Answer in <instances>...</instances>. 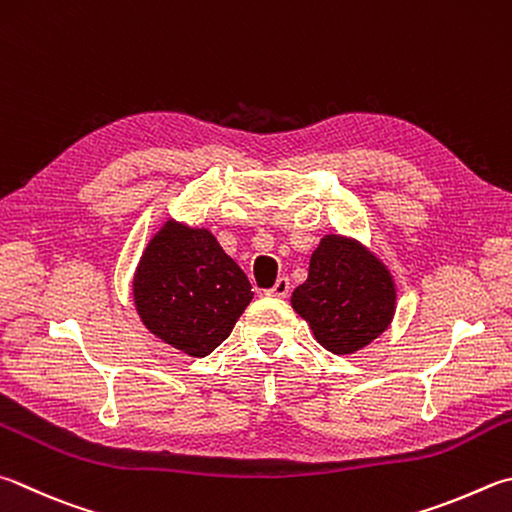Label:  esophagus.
I'll use <instances>...</instances> for the list:
<instances>
[{
	"instance_id": "1",
	"label": "esophagus",
	"mask_w": 512,
	"mask_h": 512,
	"mask_svg": "<svg viewBox=\"0 0 512 512\" xmlns=\"http://www.w3.org/2000/svg\"><path fill=\"white\" fill-rule=\"evenodd\" d=\"M288 291H291V282H288V277H277V282H275V286L271 288V291H268V295L286 297Z\"/></svg>"
}]
</instances>
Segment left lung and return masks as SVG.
<instances>
[{
	"label": "left lung",
	"mask_w": 512,
	"mask_h": 512,
	"mask_svg": "<svg viewBox=\"0 0 512 512\" xmlns=\"http://www.w3.org/2000/svg\"><path fill=\"white\" fill-rule=\"evenodd\" d=\"M291 304L324 349L347 356L392 324L396 286L387 266L360 241L327 235L313 250L309 277L295 288Z\"/></svg>",
	"instance_id": "1"
}]
</instances>
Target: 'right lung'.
I'll list each match as a JSON object with an SVG mask.
<instances>
[{
  "label": "right lung",
  "mask_w": 512,
  "mask_h": 512,
  "mask_svg": "<svg viewBox=\"0 0 512 512\" xmlns=\"http://www.w3.org/2000/svg\"><path fill=\"white\" fill-rule=\"evenodd\" d=\"M134 304L156 338L203 358L224 342L253 300V286L210 230L165 221L143 250Z\"/></svg>",
  "instance_id": "right-lung-1"
}]
</instances>
